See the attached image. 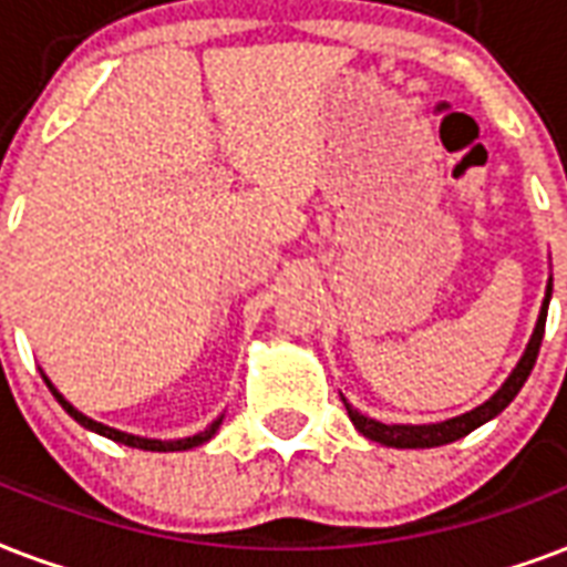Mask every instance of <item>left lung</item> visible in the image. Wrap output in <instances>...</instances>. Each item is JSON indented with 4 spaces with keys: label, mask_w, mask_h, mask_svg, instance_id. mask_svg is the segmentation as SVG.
<instances>
[{
    "label": "left lung",
    "mask_w": 567,
    "mask_h": 567,
    "mask_svg": "<svg viewBox=\"0 0 567 567\" xmlns=\"http://www.w3.org/2000/svg\"><path fill=\"white\" fill-rule=\"evenodd\" d=\"M553 296V275L547 278V289H544V301L542 310H538V319H535L533 337L526 343L520 361L515 363V370L508 372V379L497 388V393L491 399H485L482 405H476L467 414L450 416V420H441V423H423V425H405V423H381V420H372V416L361 414L358 408L343 396V405L349 411V420L354 423V429L370 437V441L381 443V446H396V450H429V446H443V443H452L471 434L473 429H480L488 420L503 411V408L512 402V399L520 393L524 381L529 379V372L535 367V358H538V349H542V337H544V322H547V307H550Z\"/></svg>",
    "instance_id": "1"
}]
</instances>
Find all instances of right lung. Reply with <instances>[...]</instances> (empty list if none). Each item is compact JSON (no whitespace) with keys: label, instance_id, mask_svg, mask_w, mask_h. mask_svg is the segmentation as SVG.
Segmentation results:
<instances>
[{"label":"right lung","instance_id":"obj_1","mask_svg":"<svg viewBox=\"0 0 567 567\" xmlns=\"http://www.w3.org/2000/svg\"><path fill=\"white\" fill-rule=\"evenodd\" d=\"M43 381H47V388L52 390V396L59 399V405L68 411L73 420H76L79 425H85L87 432H96V434H103V437H109V441H115V443H124V446H133V450H147V452H183V450H192V446H200V443H206L209 437H213L215 432H218V425H221L224 414H218L213 420V423L206 425L204 432H197L192 434V437H177V441H159V437H142V434H130V432H121V429H112V425H105V423H96V420H91L87 414H82L79 408H73L68 402V399L61 396L59 388L52 384L50 375L47 372H41Z\"/></svg>","mask_w":567,"mask_h":567}]
</instances>
